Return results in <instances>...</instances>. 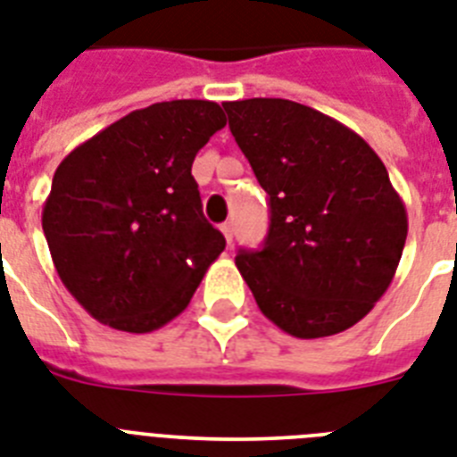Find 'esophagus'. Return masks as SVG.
Here are the masks:
<instances>
[{
    "mask_svg": "<svg viewBox=\"0 0 457 457\" xmlns=\"http://www.w3.org/2000/svg\"><path fill=\"white\" fill-rule=\"evenodd\" d=\"M220 232H222V237H225V241H228V246H229V244H232V237H235V228H232V222H222Z\"/></svg>",
    "mask_w": 457,
    "mask_h": 457,
    "instance_id": "1",
    "label": "esophagus"
}]
</instances>
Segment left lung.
I'll list each match as a JSON object with an SVG mask.
<instances>
[{
    "instance_id": "obj_1",
    "label": "left lung",
    "mask_w": 457,
    "mask_h": 457,
    "mask_svg": "<svg viewBox=\"0 0 457 457\" xmlns=\"http://www.w3.org/2000/svg\"><path fill=\"white\" fill-rule=\"evenodd\" d=\"M222 107L270 196L265 246L235 261L261 312L303 340L347 331L383 298L409 235L383 159L359 133L293 100Z\"/></svg>"
}]
</instances>
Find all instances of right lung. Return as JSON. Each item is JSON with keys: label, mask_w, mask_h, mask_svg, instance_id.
I'll return each instance as SVG.
<instances>
[{"label": "right lung", "mask_w": 457, "mask_h": 457, "mask_svg": "<svg viewBox=\"0 0 457 457\" xmlns=\"http://www.w3.org/2000/svg\"><path fill=\"white\" fill-rule=\"evenodd\" d=\"M225 124L211 100L154 103L58 164L44 235L65 288L100 324L150 333L190 305L225 248L204 218L192 162Z\"/></svg>", "instance_id": "1"}]
</instances>
